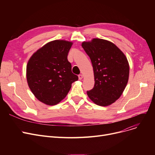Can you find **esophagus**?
I'll return each mask as SVG.
<instances>
[{
    "mask_svg": "<svg viewBox=\"0 0 155 155\" xmlns=\"http://www.w3.org/2000/svg\"><path fill=\"white\" fill-rule=\"evenodd\" d=\"M78 78H79V80H82L83 78V75L82 74L78 75Z\"/></svg>",
    "mask_w": 155,
    "mask_h": 155,
    "instance_id": "34e87169",
    "label": "esophagus"
}]
</instances>
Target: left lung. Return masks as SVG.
Masks as SVG:
<instances>
[{"label":"left lung","instance_id":"left-lung-1","mask_svg":"<svg viewBox=\"0 0 155 155\" xmlns=\"http://www.w3.org/2000/svg\"><path fill=\"white\" fill-rule=\"evenodd\" d=\"M94 73V88L87 92L95 104L107 106L117 100L128 82L129 67L124 53L112 43L102 39L84 42Z\"/></svg>","mask_w":155,"mask_h":155}]
</instances>
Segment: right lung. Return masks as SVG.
Segmentation results:
<instances>
[{"mask_svg":"<svg viewBox=\"0 0 155 155\" xmlns=\"http://www.w3.org/2000/svg\"><path fill=\"white\" fill-rule=\"evenodd\" d=\"M71 45L67 41H53L31 57L26 68L27 81L39 101L50 105L58 104L68 93L71 84L78 80L67 58Z\"/></svg>","mask_w":155,"mask_h":155,"instance_id":"right-lung-1","label":"right lung"}]
</instances>
